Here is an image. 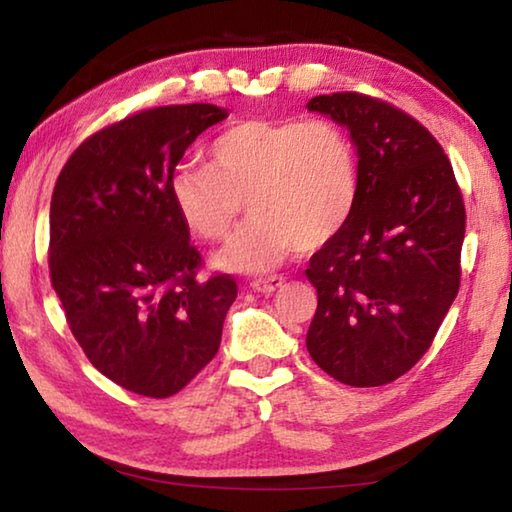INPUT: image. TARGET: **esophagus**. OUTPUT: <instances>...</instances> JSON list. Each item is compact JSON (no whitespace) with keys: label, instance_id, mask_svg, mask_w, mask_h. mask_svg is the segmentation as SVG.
I'll return each mask as SVG.
<instances>
[{"label":"esophagus","instance_id":"obj_1","mask_svg":"<svg viewBox=\"0 0 512 512\" xmlns=\"http://www.w3.org/2000/svg\"><path fill=\"white\" fill-rule=\"evenodd\" d=\"M282 284H284V277L271 275V277H259V280H253L250 282V287H253V291L257 293H273L280 289Z\"/></svg>","mask_w":512,"mask_h":512}]
</instances>
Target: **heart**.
Segmentation results:
<instances>
[{"instance_id":"1","label":"heart","mask_w":512,"mask_h":512,"mask_svg":"<svg viewBox=\"0 0 512 512\" xmlns=\"http://www.w3.org/2000/svg\"><path fill=\"white\" fill-rule=\"evenodd\" d=\"M212 164H180L171 196L187 228L223 241L241 203L250 221L219 253L225 271L266 273L293 250H316L350 221L359 194V160L350 135L332 119H246L216 137Z\"/></svg>"}]
</instances>
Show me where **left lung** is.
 <instances>
[{
	"mask_svg": "<svg viewBox=\"0 0 512 512\" xmlns=\"http://www.w3.org/2000/svg\"><path fill=\"white\" fill-rule=\"evenodd\" d=\"M307 108L348 128L359 155L350 221L305 271L318 291L307 350L341 384H391L429 350L461 287V187L436 137L391 103L334 92Z\"/></svg>",
	"mask_w": 512,
	"mask_h": 512,
	"instance_id": "obj_1",
	"label": "left lung"
}]
</instances>
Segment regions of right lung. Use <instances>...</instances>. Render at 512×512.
<instances>
[{"label": "right lung", "instance_id": "add662e5", "mask_svg": "<svg viewBox=\"0 0 512 512\" xmlns=\"http://www.w3.org/2000/svg\"><path fill=\"white\" fill-rule=\"evenodd\" d=\"M228 117L212 103L140 110L90 135L51 194L49 275L101 375L171 397L214 359L237 298L232 275L198 280L201 253L171 196L187 146Z\"/></svg>", "mask_w": 512, "mask_h": 512}]
</instances>
